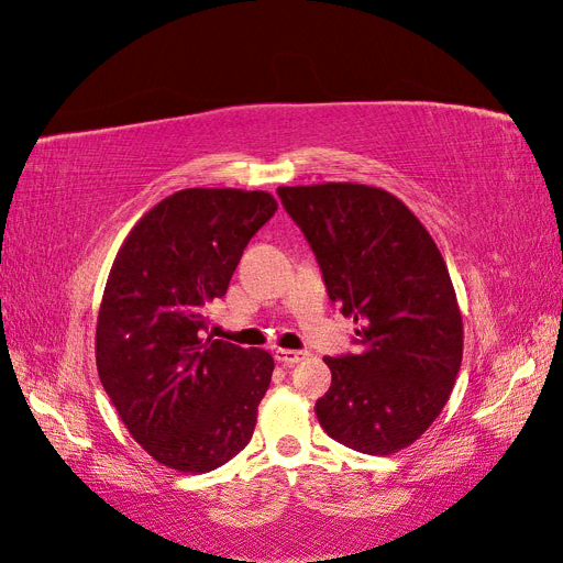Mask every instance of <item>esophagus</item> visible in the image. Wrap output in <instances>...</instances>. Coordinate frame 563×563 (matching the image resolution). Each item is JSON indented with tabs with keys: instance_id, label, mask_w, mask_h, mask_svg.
Returning <instances> with one entry per match:
<instances>
[{
	"instance_id": "esophagus-1",
	"label": "esophagus",
	"mask_w": 563,
	"mask_h": 563,
	"mask_svg": "<svg viewBox=\"0 0 563 563\" xmlns=\"http://www.w3.org/2000/svg\"><path fill=\"white\" fill-rule=\"evenodd\" d=\"M307 352H295V350H276V362L283 366H295L299 362H305Z\"/></svg>"
}]
</instances>
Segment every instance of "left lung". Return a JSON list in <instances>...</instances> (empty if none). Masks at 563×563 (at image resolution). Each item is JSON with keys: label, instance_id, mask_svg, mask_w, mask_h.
I'll use <instances>...</instances> for the list:
<instances>
[{"label": "left lung", "instance_id": "obj_1", "mask_svg": "<svg viewBox=\"0 0 563 563\" xmlns=\"http://www.w3.org/2000/svg\"><path fill=\"white\" fill-rule=\"evenodd\" d=\"M321 266L328 297L358 325L362 350L325 356L333 383L316 401L321 428L362 454L419 440L452 395L464 354L454 285L435 240L380 187H278Z\"/></svg>", "mask_w": 563, "mask_h": 563}]
</instances>
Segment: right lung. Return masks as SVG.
I'll return each mask as SVG.
<instances>
[{
  "mask_svg": "<svg viewBox=\"0 0 563 563\" xmlns=\"http://www.w3.org/2000/svg\"><path fill=\"white\" fill-rule=\"evenodd\" d=\"M268 192L190 187L142 216L113 258L97 316V371L128 432L158 464L209 473L252 440L273 356L205 338Z\"/></svg>",
  "mask_w": 563,
  "mask_h": 563,
  "instance_id": "right-lung-1",
  "label": "right lung"
}]
</instances>
